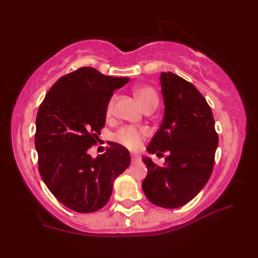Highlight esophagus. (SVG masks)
Returning <instances> with one entry per match:
<instances>
[{"label": "esophagus", "instance_id": "34e87169", "mask_svg": "<svg viewBox=\"0 0 258 258\" xmlns=\"http://www.w3.org/2000/svg\"><path fill=\"white\" fill-rule=\"evenodd\" d=\"M131 158H132V162H138L139 160H140V156L139 155H136V154H132L131 155Z\"/></svg>", "mask_w": 258, "mask_h": 258}]
</instances>
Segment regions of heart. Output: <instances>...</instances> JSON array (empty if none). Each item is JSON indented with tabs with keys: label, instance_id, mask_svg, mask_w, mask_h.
<instances>
[{
	"label": "heart",
	"instance_id": "heart-1",
	"mask_svg": "<svg viewBox=\"0 0 258 258\" xmlns=\"http://www.w3.org/2000/svg\"><path fill=\"white\" fill-rule=\"evenodd\" d=\"M135 96L138 98L140 104L144 109L147 106L156 105L158 103V98L156 92L150 86H142L135 91ZM113 111V100L108 103L106 108V114L111 115ZM146 131L143 128H135L132 126H126V127L120 128L118 132L115 134V140L119 142L120 144L125 145L131 150L139 149L142 141L145 138Z\"/></svg>",
	"mask_w": 258,
	"mask_h": 258
}]
</instances>
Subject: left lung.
<instances>
[{"instance_id": "1", "label": "left lung", "mask_w": 258, "mask_h": 258, "mask_svg": "<svg viewBox=\"0 0 258 258\" xmlns=\"http://www.w3.org/2000/svg\"><path fill=\"white\" fill-rule=\"evenodd\" d=\"M164 117L146 151L169 152L163 166L143 156L147 176L142 183L153 204L176 208L204 187L214 166L218 136L212 109L196 87L171 72L161 74Z\"/></svg>"}]
</instances>
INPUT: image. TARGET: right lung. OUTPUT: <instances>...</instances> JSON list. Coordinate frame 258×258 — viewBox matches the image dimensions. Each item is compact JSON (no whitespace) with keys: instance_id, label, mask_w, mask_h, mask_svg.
I'll use <instances>...</instances> for the list:
<instances>
[{"instance_id":"1","label":"right lung","mask_w":258,"mask_h":258,"mask_svg":"<svg viewBox=\"0 0 258 258\" xmlns=\"http://www.w3.org/2000/svg\"><path fill=\"white\" fill-rule=\"evenodd\" d=\"M128 81L81 68L59 79L38 108V171L51 193L70 210L92 213L105 206L114 180L130 165L128 150L117 143L96 158L87 152L105 125L113 92Z\"/></svg>"}]
</instances>
